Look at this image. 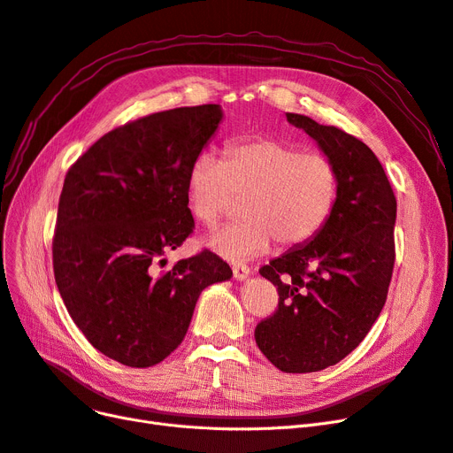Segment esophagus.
Returning <instances> with one entry per match:
<instances>
[{
	"label": "esophagus",
	"instance_id": "obj_1",
	"mask_svg": "<svg viewBox=\"0 0 453 453\" xmlns=\"http://www.w3.org/2000/svg\"><path fill=\"white\" fill-rule=\"evenodd\" d=\"M233 278L237 281H246L250 278V268L242 263L233 265Z\"/></svg>",
	"mask_w": 453,
	"mask_h": 453
}]
</instances>
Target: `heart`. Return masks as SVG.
Wrapping results in <instances>:
<instances>
[{"mask_svg": "<svg viewBox=\"0 0 453 453\" xmlns=\"http://www.w3.org/2000/svg\"><path fill=\"white\" fill-rule=\"evenodd\" d=\"M337 168L320 151H302L273 136L231 142L224 161L200 153L187 172V200L205 226L226 216L234 198H244V220L207 237V246L222 257H257L278 241L283 248L314 239L337 202Z\"/></svg>", "mask_w": 453, "mask_h": 453, "instance_id": "heart-1", "label": "heart"}]
</instances>
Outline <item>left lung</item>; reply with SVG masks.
Instances as JSON below:
<instances>
[{
	"mask_svg": "<svg viewBox=\"0 0 453 453\" xmlns=\"http://www.w3.org/2000/svg\"><path fill=\"white\" fill-rule=\"evenodd\" d=\"M337 168L327 222L261 268L280 305L255 327L266 359L287 373L319 372L356 349L385 305L395 266L396 198L373 151L339 127L287 112Z\"/></svg>",
	"mask_w": 453,
	"mask_h": 453,
	"instance_id": "8db88e82",
	"label": "left lung"
}]
</instances>
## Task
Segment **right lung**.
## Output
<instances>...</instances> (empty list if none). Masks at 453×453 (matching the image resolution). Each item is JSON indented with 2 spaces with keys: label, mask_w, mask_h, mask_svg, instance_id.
Instances as JSON below:
<instances>
[{
  "label": "right lung",
  "mask_w": 453,
  "mask_h": 453,
  "mask_svg": "<svg viewBox=\"0 0 453 453\" xmlns=\"http://www.w3.org/2000/svg\"><path fill=\"white\" fill-rule=\"evenodd\" d=\"M222 118L214 104L150 114L104 134L66 173L55 283L87 341L126 366L166 359L185 339L202 290L233 275L207 250L159 270L194 227L187 172Z\"/></svg>",
  "instance_id": "right-lung-1"
}]
</instances>
